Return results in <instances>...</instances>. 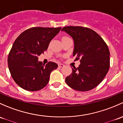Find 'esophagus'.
<instances>
[{
	"mask_svg": "<svg viewBox=\"0 0 123 123\" xmlns=\"http://www.w3.org/2000/svg\"><path fill=\"white\" fill-rule=\"evenodd\" d=\"M58 67H59V68H62V67H64V65L62 64H58Z\"/></svg>",
	"mask_w": 123,
	"mask_h": 123,
	"instance_id": "obj_1",
	"label": "esophagus"
}]
</instances>
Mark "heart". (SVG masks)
I'll list each match as a JSON object with an SVG mask.
<instances>
[{"mask_svg":"<svg viewBox=\"0 0 123 123\" xmlns=\"http://www.w3.org/2000/svg\"><path fill=\"white\" fill-rule=\"evenodd\" d=\"M67 38V37H63L62 38V39H64V38Z\"/></svg>","mask_w":123,"mask_h":123,"instance_id":"obj_1","label":"heart"}]
</instances>
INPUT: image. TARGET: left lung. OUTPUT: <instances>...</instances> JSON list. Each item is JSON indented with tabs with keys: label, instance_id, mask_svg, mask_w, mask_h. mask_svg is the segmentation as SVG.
I'll return each instance as SVG.
<instances>
[{
	"label": "left lung",
	"instance_id": "obj_1",
	"mask_svg": "<svg viewBox=\"0 0 123 123\" xmlns=\"http://www.w3.org/2000/svg\"><path fill=\"white\" fill-rule=\"evenodd\" d=\"M73 38L75 61L80 59L77 68L66 77L72 89L87 91L96 87L105 77L110 68V51L103 39L92 29L83 26H65L62 29Z\"/></svg>",
	"mask_w": 123,
	"mask_h": 123
}]
</instances>
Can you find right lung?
<instances>
[{"instance_id":"1","label":"right lung","mask_w":123,"mask_h":123,"mask_svg":"<svg viewBox=\"0 0 123 123\" xmlns=\"http://www.w3.org/2000/svg\"><path fill=\"white\" fill-rule=\"evenodd\" d=\"M61 29L33 27L23 32L16 38L7 58L12 77L19 86L26 91H36L48 84L51 72L58 64L38 62V56L46 51L51 40Z\"/></svg>"}]
</instances>
